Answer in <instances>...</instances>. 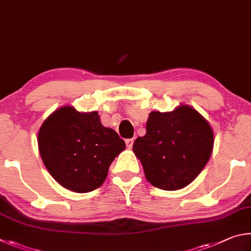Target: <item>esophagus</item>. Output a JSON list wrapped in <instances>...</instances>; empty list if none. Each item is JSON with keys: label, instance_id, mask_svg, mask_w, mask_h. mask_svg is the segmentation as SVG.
Here are the masks:
<instances>
[{"label": "esophagus", "instance_id": "1", "mask_svg": "<svg viewBox=\"0 0 251 251\" xmlns=\"http://www.w3.org/2000/svg\"><path fill=\"white\" fill-rule=\"evenodd\" d=\"M133 139H126V148L128 149H131L132 148V146H133Z\"/></svg>", "mask_w": 251, "mask_h": 251}]
</instances>
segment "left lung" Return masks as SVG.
Segmentation results:
<instances>
[{"instance_id": "left-lung-1", "label": "left lung", "mask_w": 251, "mask_h": 251, "mask_svg": "<svg viewBox=\"0 0 251 251\" xmlns=\"http://www.w3.org/2000/svg\"><path fill=\"white\" fill-rule=\"evenodd\" d=\"M213 144L209 123L194 108L182 104L171 112L152 111L147 133L135 140L133 152L153 186L176 191L203 171Z\"/></svg>"}]
</instances>
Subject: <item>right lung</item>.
I'll list each match as a JSON object with an SVG mask.
<instances>
[{
  "instance_id": "1",
  "label": "right lung",
  "mask_w": 251,
  "mask_h": 251,
  "mask_svg": "<svg viewBox=\"0 0 251 251\" xmlns=\"http://www.w3.org/2000/svg\"><path fill=\"white\" fill-rule=\"evenodd\" d=\"M38 150L46 169L61 186L76 193L100 187L114 157L126 149L116 131L105 128L97 111L65 105L38 131Z\"/></svg>"
}]
</instances>
